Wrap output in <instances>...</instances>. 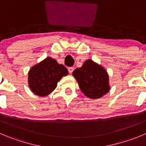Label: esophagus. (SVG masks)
<instances>
[{
	"label": "esophagus",
	"mask_w": 146,
	"mask_h": 146,
	"mask_svg": "<svg viewBox=\"0 0 146 146\" xmlns=\"http://www.w3.org/2000/svg\"><path fill=\"white\" fill-rule=\"evenodd\" d=\"M68 71H69V74H72L73 71H74V67H69L68 68Z\"/></svg>",
	"instance_id": "34e87169"
}]
</instances>
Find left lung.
Wrapping results in <instances>:
<instances>
[{"instance_id":"1","label":"left lung","mask_w":146,"mask_h":146,"mask_svg":"<svg viewBox=\"0 0 146 146\" xmlns=\"http://www.w3.org/2000/svg\"><path fill=\"white\" fill-rule=\"evenodd\" d=\"M81 91L89 98L98 99L110 90L109 77L106 70L91 59L72 72Z\"/></svg>"}]
</instances>
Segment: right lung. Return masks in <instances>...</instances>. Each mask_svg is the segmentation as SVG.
Masks as SVG:
<instances>
[{
	"instance_id": "add662e5",
	"label": "right lung",
	"mask_w": 146,
	"mask_h": 146,
	"mask_svg": "<svg viewBox=\"0 0 146 146\" xmlns=\"http://www.w3.org/2000/svg\"><path fill=\"white\" fill-rule=\"evenodd\" d=\"M68 74L64 65L59 64L51 57L35 65L29 72V85L38 96L44 97L53 91L62 77Z\"/></svg>"
}]
</instances>
